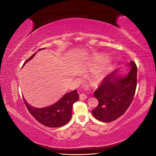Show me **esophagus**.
Segmentation results:
<instances>
[{
    "label": "esophagus",
    "mask_w": 156,
    "mask_h": 156,
    "mask_svg": "<svg viewBox=\"0 0 156 156\" xmlns=\"http://www.w3.org/2000/svg\"><path fill=\"white\" fill-rule=\"evenodd\" d=\"M79 98L81 99V100H86V99L87 98V95L86 94H81L79 95Z\"/></svg>",
    "instance_id": "obj_1"
}]
</instances>
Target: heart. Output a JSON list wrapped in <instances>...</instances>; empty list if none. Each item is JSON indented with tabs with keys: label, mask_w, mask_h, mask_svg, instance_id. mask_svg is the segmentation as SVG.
<instances>
[{
	"label": "heart",
	"mask_w": 156,
	"mask_h": 156,
	"mask_svg": "<svg viewBox=\"0 0 156 156\" xmlns=\"http://www.w3.org/2000/svg\"><path fill=\"white\" fill-rule=\"evenodd\" d=\"M106 59V56L103 55H98L94 56V59H92L90 62H89L86 66H94L98 63H100L103 61H104ZM111 69V65L109 62H106L100 66L94 69L91 75H90V79L91 81L93 83H99L101 81L102 79H104L106 76V75L108 73Z\"/></svg>",
	"instance_id": "1"
}]
</instances>
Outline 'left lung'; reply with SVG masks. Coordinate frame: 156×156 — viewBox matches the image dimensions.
I'll return each mask as SVG.
<instances>
[{
	"mask_svg": "<svg viewBox=\"0 0 156 156\" xmlns=\"http://www.w3.org/2000/svg\"><path fill=\"white\" fill-rule=\"evenodd\" d=\"M130 71L121 76L114 71L103 79L94 96L98 105L92 111L97 120L109 122L119 119L129 107L133 100L136 87L137 68L133 61L128 64Z\"/></svg>",
	"mask_w": 156,
	"mask_h": 156,
	"instance_id": "1",
	"label": "left lung"
}]
</instances>
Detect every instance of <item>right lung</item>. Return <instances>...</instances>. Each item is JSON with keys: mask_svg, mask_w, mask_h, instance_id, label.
I'll list each match as a JSON object with an SVG mask.
<instances>
[{"mask_svg": "<svg viewBox=\"0 0 156 156\" xmlns=\"http://www.w3.org/2000/svg\"><path fill=\"white\" fill-rule=\"evenodd\" d=\"M40 49V50L44 49ZM36 53L25 61L24 66L31 60ZM28 110L33 117L40 124L49 127H58L66 124L72 117L73 103L79 100V94L76 90L67 93L54 104L44 108H35L28 104L23 98Z\"/></svg>", "mask_w": 156, "mask_h": 156, "instance_id": "obj_1", "label": "right lung"}]
</instances>
